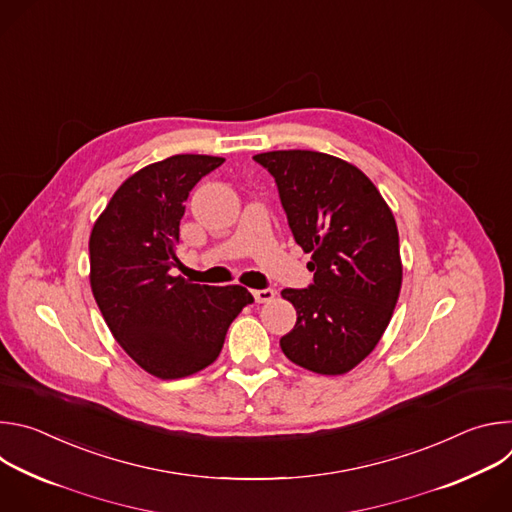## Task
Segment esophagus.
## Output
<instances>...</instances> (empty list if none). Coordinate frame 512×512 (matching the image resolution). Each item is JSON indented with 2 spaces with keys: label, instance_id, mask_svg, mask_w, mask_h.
Returning <instances> with one entry per match:
<instances>
[{
  "label": "esophagus",
  "instance_id": "esophagus-1",
  "mask_svg": "<svg viewBox=\"0 0 512 512\" xmlns=\"http://www.w3.org/2000/svg\"><path fill=\"white\" fill-rule=\"evenodd\" d=\"M253 298L257 304H269L275 298V291L271 287L265 289H253Z\"/></svg>",
  "mask_w": 512,
  "mask_h": 512
}]
</instances>
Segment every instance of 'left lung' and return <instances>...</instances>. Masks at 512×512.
Returning <instances> with one entry per match:
<instances>
[{"instance_id":"1","label":"left lung","mask_w":512,"mask_h":512,"mask_svg":"<svg viewBox=\"0 0 512 512\" xmlns=\"http://www.w3.org/2000/svg\"><path fill=\"white\" fill-rule=\"evenodd\" d=\"M253 160L275 178L289 229L312 253L314 283L281 291L298 322L279 346L306 371L346 375L375 350L399 300L395 216L369 176L336 156L279 150Z\"/></svg>"}]
</instances>
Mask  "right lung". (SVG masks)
Instances as JSON below:
<instances>
[{"label": "right lung", "instance_id": "right-lung-1", "mask_svg": "<svg viewBox=\"0 0 512 512\" xmlns=\"http://www.w3.org/2000/svg\"><path fill=\"white\" fill-rule=\"evenodd\" d=\"M225 158L178 154L131 174L89 239L91 289L119 342L162 381L190 377L223 350L231 322L253 302L243 285H200L170 275L184 202Z\"/></svg>", "mask_w": 512, "mask_h": 512}]
</instances>
